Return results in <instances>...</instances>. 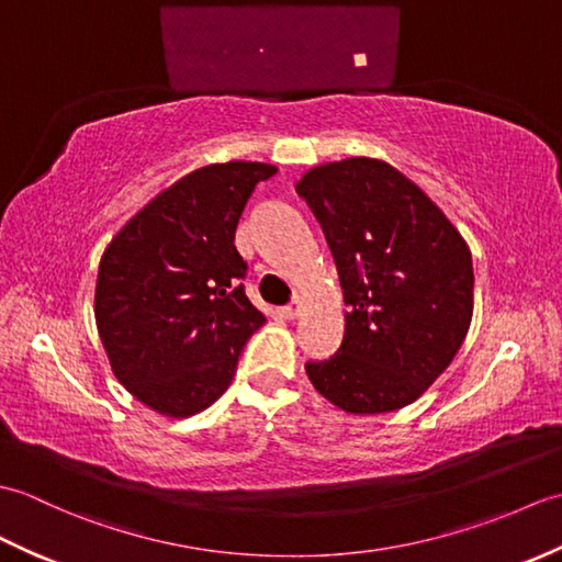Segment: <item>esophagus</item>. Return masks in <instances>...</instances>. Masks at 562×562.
Returning a JSON list of instances; mask_svg holds the SVG:
<instances>
[{
  "label": "esophagus",
  "mask_w": 562,
  "mask_h": 562,
  "mask_svg": "<svg viewBox=\"0 0 562 562\" xmlns=\"http://www.w3.org/2000/svg\"><path fill=\"white\" fill-rule=\"evenodd\" d=\"M300 312H302V300H292L288 306L282 308V314L288 318H296V316H300Z\"/></svg>",
  "instance_id": "esophagus-1"
}]
</instances>
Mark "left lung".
I'll list each match as a JSON object with an SVG mask.
<instances>
[{
	"label": "left lung",
	"instance_id": "left-lung-1",
	"mask_svg": "<svg viewBox=\"0 0 562 562\" xmlns=\"http://www.w3.org/2000/svg\"><path fill=\"white\" fill-rule=\"evenodd\" d=\"M324 229L345 296L336 355L306 362L345 413L413 403L451 364L473 316L471 250L420 188L393 166L355 157L296 183Z\"/></svg>",
	"mask_w": 562,
	"mask_h": 562
}]
</instances>
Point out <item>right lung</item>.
Returning a JSON list of instances; mask_svg holds the SVG:
<instances>
[{
  "instance_id": "right-lung-1",
  "label": "right lung",
  "mask_w": 562,
  "mask_h": 562,
  "mask_svg": "<svg viewBox=\"0 0 562 562\" xmlns=\"http://www.w3.org/2000/svg\"><path fill=\"white\" fill-rule=\"evenodd\" d=\"M258 161L212 164L183 176L105 248L97 326L117 381L169 417L217 401L248 338L266 324L244 288L236 224L260 181Z\"/></svg>"
}]
</instances>
